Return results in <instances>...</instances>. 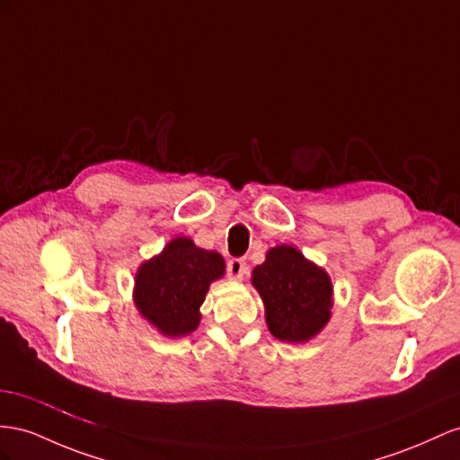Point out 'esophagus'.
I'll return each mask as SVG.
<instances>
[{"mask_svg":"<svg viewBox=\"0 0 460 460\" xmlns=\"http://www.w3.org/2000/svg\"><path fill=\"white\" fill-rule=\"evenodd\" d=\"M246 270H249V266H246L244 258H231V261L227 262V274L233 279H243V276L246 274Z\"/></svg>","mask_w":460,"mask_h":460,"instance_id":"obj_1","label":"esophagus"}]
</instances>
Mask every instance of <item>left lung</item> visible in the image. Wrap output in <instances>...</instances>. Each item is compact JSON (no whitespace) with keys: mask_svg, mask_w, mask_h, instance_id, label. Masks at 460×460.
Here are the masks:
<instances>
[{"mask_svg":"<svg viewBox=\"0 0 460 460\" xmlns=\"http://www.w3.org/2000/svg\"><path fill=\"white\" fill-rule=\"evenodd\" d=\"M252 284L264 301L270 332L284 342H307L331 319V278L293 246L270 251L252 270Z\"/></svg>","mask_w":460,"mask_h":460,"instance_id":"left-lung-1","label":"left lung"}]
</instances>
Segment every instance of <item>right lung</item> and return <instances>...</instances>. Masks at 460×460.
<instances>
[{
  "label": "right lung",
  "instance_id": "1",
  "mask_svg": "<svg viewBox=\"0 0 460 460\" xmlns=\"http://www.w3.org/2000/svg\"><path fill=\"white\" fill-rule=\"evenodd\" d=\"M223 272L226 264L217 252L198 249L186 237L174 239L137 270V309L164 336L190 334L199 323L198 309L209 284Z\"/></svg>",
  "mask_w": 460,
  "mask_h": 460
}]
</instances>
